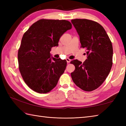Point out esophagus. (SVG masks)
<instances>
[{
  "label": "esophagus",
  "mask_w": 126,
  "mask_h": 126,
  "mask_svg": "<svg viewBox=\"0 0 126 126\" xmlns=\"http://www.w3.org/2000/svg\"><path fill=\"white\" fill-rule=\"evenodd\" d=\"M66 62H67V63H69L70 62V61H71V60H70V59L69 58H67L66 59Z\"/></svg>",
  "instance_id": "1"
}]
</instances>
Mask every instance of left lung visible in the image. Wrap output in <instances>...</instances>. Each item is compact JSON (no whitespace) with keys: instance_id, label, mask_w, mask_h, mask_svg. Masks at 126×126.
<instances>
[{"instance_id":"1","label":"left lung","mask_w":126,"mask_h":126,"mask_svg":"<svg viewBox=\"0 0 126 126\" xmlns=\"http://www.w3.org/2000/svg\"><path fill=\"white\" fill-rule=\"evenodd\" d=\"M79 36L81 47L88 55L83 63L71 61L75 69L71 73L77 87L86 92L97 89L105 81L113 65V50L111 42L103 26L86 19L71 20Z\"/></svg>"}]
</instances>
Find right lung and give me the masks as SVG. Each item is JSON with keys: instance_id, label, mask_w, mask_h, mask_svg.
I'll use <instances>...</instances> for the list:
<instances>
[{"instance_id": "1", "label": "right lung", "mask_w": 126, "mask_h": 126, "mask_svg": "<svg viewBox=\"0 0 126 126\" xmlns=\"http://www.w3.org/2000/svg\"><path fill=\"white\" fill-rule=\"evenodd\" d=\"M71 28L68 20L41 19L24 34L18 52L19 70L25 83L34 92L47 93L57 85L67 62L60 58L52 61L50 51Z\"/></svg>"}]
</instances>
